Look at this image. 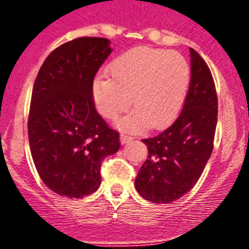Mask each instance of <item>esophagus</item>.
I'll return each instance as SVG.
<instances>
[{
    "mask_svg": "<svg viewBox=\"0 0 249 249\" xmlns=\"http://www.w3.org/2000/svg\"><path fill=\"white\" fill-rule=\"evenodd\" d=\"M132 141H133V137H132V136L127 135V133H122V135H121V143L122 144L129 143Z\"/></svg>",
    "mask_w": 249,
    "mask_h": 249,
    "instance_id": "obj_1",
    "label": "esophagus"
}]
</instances>
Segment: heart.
I'll return each instance as SVG.
<instances>
[{"mask_svg": "<svg viewBox=\"0 0 249 249\" xmlns=\"http://www.w3.org/2000/svg\"><path fill=\"white\" fill-rule=\"evenodd\" d=\"M108 73L94 81V102L103 117L116 120L133 96L137 108L121 122L127 129L168 124L181 111L191 82L190 63L181 53L147 46L120 54L109 63Z\"/></svg>", "mask_w": 249, "mask_h": 249, "instance_id": "1", "label": "heart"}]
</instances>
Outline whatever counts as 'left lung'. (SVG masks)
Wrapping results in <instances>:
<instances>
[{"label": "left lung", "mask_w": 249, "mask_h": 249, "mask_svg": "<svg viewBox=\"0 0 249 249\" xmlns=\"http://www.w3.org/2000/svg\"><path fill=\"white\" fill-rule=\"evenodd\" d=\"M191 85L177 120L151 138L136 177V190L153 203H169L191 191L201 177L214 143L218 98L210 67L191 48Z\"/></svg>", "instance_id": "obj_1"}]
</instances>
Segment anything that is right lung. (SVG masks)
<instances>
[{
  "mask_svg": "<svg viewBox=\"0 0 249 249\" xmlns=\"http://www.w3.org/2000/svg\"><path fill=\"white\" fill-rule=\"evenodd\" d=\"M103 37H78L48 54L35 81L28 140L43 183L81 198L101 184V164L120 149V133L96 111L93 81L111 53Z\"/></svg>",
  "mask_w": 249,
  "mask_h": 249,
  "instance_id": "add662e5",
  "label": "right lung"
}]
</instances>
